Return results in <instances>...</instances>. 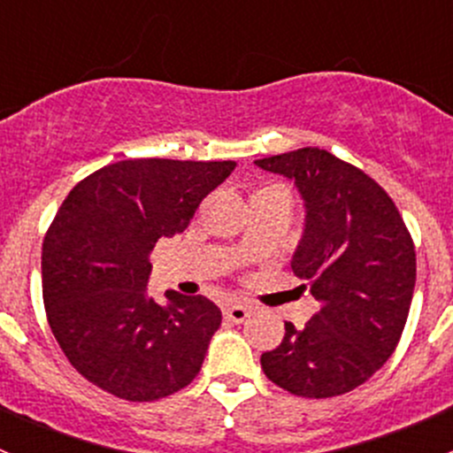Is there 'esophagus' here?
<instances>
[{
  "mask_svg": "<svg viewBox=\"0 0 453 453\" xmlns=\"http://www.w3.org/2000/svg\"><path fill=\"white\" fill-rule=\"evenodd\" d=\"M250 313H252V309H250L248 304H243V303H232V304H227L226 309H223V315H226L230 322H236V324L245 322V319L250 318Z\"/></svg>",
  "mask_w": 453,
  "mask_h": 453,
  "instance_id": "esophagus-1",
  "label": "esophagus"
}]
</instances>
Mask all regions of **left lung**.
<instances>
[{"instance_id":"8db88e82","label":"left lung","mask_w":453,"mask_h":453,"mask_svg":"<svg viewBox=\"0 0 453 453\" xmlns=\"http://www.w3.org/2000/svg\"><path fill=\"white\" fill-rule=\"evenodd\" d=\"M256 166L294 180L303 195L307 226L291 269L319 303L303 328L285 322V340L260 366L296 396L346 395L399 344L417 282L412 234L390 195L328 150L304 146Z\"/></svg>"}]
</instances>
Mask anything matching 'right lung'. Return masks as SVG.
<instances>
[{
    "label": "right lung",
    "mask_w": 453,
    "mask_h": 453,
    "mask_svg": "<svg viewBox=\"0 0 453 453\" xmlns=\"http://www.w3.org/2000/svg\"><path fill=\"white\" fill-rule=\"evenodd\" d=\"M236 162L125 159L91 173L50 223L41 254L48 324L70 364L100 390L144 403L199 374L221 311L203 296H146L149 254L184 232Z\"/></svg>",
    "instance_id": "add662e5"
}]
</instances>
